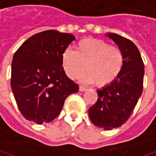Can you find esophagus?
Returning a JSON list of instances; mask_svg holds the SVG:
<instances>
[{"instance_id": "esophagus-1", "label": "esophagus", "mask_w": 156, "mask_h": 156, "mask_svg": "<svg viewBox=\"0 0 156 156\" xmlns=\"http://www.w3.org/2000/svg\"><path fill=\"white\" fill-rule=\"evenodd\" d=\"M86 90H87V88H86L85 87H82V86L79 87V91H80V92H84V91H86Z\"/></svg>"}]
</instances>
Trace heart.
I'll use <instances>...</instances> for the list:
<instances>
[{"instance_id":"1","label":"heart","mask_w":156,"mask_h":156,"mask_svg":"<svg viewBox=\"0 0 156 156\" xmlns=\"http://www.w3.org/2000/svg\"><path fill=\"white\" fill-rule=\"evenodd\" d=\"M62 67L71 79L88 72L82 80L104 87L119 78L124 65V56L119 47L97 38H85L77 44L76 51L67 49L62 53Z\"/></svg>"}]
</instances>
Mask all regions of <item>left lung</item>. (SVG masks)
<instances>
[{"instance_id": "1", "label": "left lung", "mask_w": 156, "mask_h": 156, "mask_svg": "<svg viewBox=\"0 0 156 156\" xmlns=\"http://www.w3.org/2000/svg\"><path fill=\"white\" fill-rule=\"evenodd\" d=\"M121 50L124 65L119 78L111 85L97 90V102L89 108L94 125L105 130L119 128L130 117L143 91L144 63L137 47L123 36L108 33Z\"/></svg>"}]
</instances>
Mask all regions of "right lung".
I'll use <instances>...</instances> for the list:
<instances>
[{
    "instance_id": "obj_1",
    "label": "right lung",
    "mask_w": 156,
    "mask_h": 156,
    "mask_svg": "<svg viewBox=\"0 0 156 156\" xmlns=\"http://www.w3.org/2000/svg\"><path fill=\"white\" fill-rule=\"evenodd\" d=\"M75 39L71 34L47 30L29 37L15 52L10 86L27 120L37 124L53 120L66 98L78 91V85L67 77L62 59Z\"/></svg>"
}]
</instances>
